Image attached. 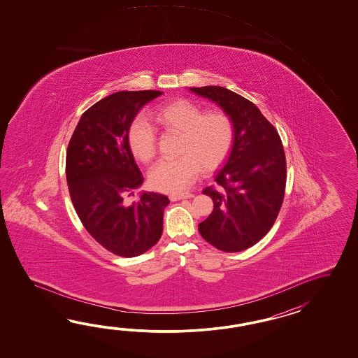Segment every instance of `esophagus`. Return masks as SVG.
<instances>
[{
	"instance_id": "esophagus-1",
	"label": "esophagus",
	"mask_w": 358,
	"mask_h": 358,
	"mask_svg": "<svg viewBox=\"0 0 358 358\" xmlns=\"http://www.w3.org/2000/svg\"><path fill=\"white\" fill-rule=\"evenodd\" d=\"M194 194L193 193H173L170 194V199L174 201H180V199H187V198H193Z\"/></svg>"
}]
</instances>
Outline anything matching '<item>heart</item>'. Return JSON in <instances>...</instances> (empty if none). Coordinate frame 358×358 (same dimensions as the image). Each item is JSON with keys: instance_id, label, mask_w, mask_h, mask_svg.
I'll list each match as a JSON object with an SVG mask.
<instances>
[{"instance_id": "b5f03b06", "label": "heart", "mask_w": 358, "mask_h": 358, "mask_svg": "<svg viewBox=\"0 0 358 358\" xmlns=\"http://www.w3.org/2000/svg\"><path fill=\"white\" fill-rule=\"evenodd\" d=\"M161 129L179 134L176 160L160 161L148 174L156 189L179 192L188 188L201 169L213 171L227 160L236 141V122L224 108L206 110L190 99L164 103L152 111ZM130 151L137 160L150 162L156 156V133L142 117L128 131Z\"/></svg>"}]
</instances>
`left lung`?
Segmentation results:
<instances>
[{"label":"left lung","instance_id":"1","mask_svg":"<svg viewBox=\"0 0 358 358\" xmlns=\"http://www.w3.org/2000/svg\"><path fill=\"white\" fill-rule=\"evenodd\" d=\"M190 91L216 102L236 122L234 145L215 176L220 188L203 189L213 210L198 230L220 251H244L266 236L282 208L287 182L282 139L257 106L238 93L217 85Z\"/></svg>","mask_w":358,"mask_h":358}]
</instances>
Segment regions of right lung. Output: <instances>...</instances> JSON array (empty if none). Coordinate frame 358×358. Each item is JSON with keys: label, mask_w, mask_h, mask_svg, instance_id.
Returning a JSON list of instances; mask_svg holds the SVG:
<instances>
[{"label": "right lung", "mask_w": 358, "mask_h": 358, "mask_svg": "<svg viewBox=\"0 0 358 358\" xmlns=\"http://www.w3.org/2000/svg\"><path fill=\"white\" fill-rule=\"evenodd\" d=\"M160 91H122L90 107L66 151L71 202L84 228L107 251L136 257L159 242L169 198L143 192L127 203L124 196L142 185L128 131L138 111Z\"/></svg>", "instance_id": "1"}]
</instances>
